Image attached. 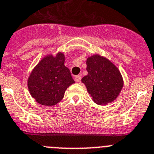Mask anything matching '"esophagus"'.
<instances>
[{
    "label": "esophagus",
    "mask_w": 154,
    "mask_h": 154,
    "mask_svg": "<svg viewBox=\"0 0 154 154\" xmlns=\"http://www.w3.org/2000/svg\"><path fill=\"white\" fill-rule=\"evenodd\" d=\"M74 80H75V81L77 83L80 82V80H81V76H80V75L76 76V77H74Z\"/></svg>",
    "instance_id": "obj_1"
}]
</instances>
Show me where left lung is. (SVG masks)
Wrapping results in <instances>:
<instances>
[{"label":"left lung","instance_id":"1","mask_svg":"<svg viewBox=\"0 0 154 154\" xmlns=\"http://www.w3.org/2000/svg\"><path fill=\"white\" fill-rule=\"evenodd\" d=\"M87 70L88 74L81 82L85 84L94 102L106 105L117 99L124 87V80L111 60L98 54H93L87 59Z\"/></svg>","mask_w":154,"mask_h":154}]
</instances>
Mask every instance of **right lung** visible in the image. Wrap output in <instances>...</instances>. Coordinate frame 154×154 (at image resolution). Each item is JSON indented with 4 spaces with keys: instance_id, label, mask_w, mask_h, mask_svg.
<instances>
[{
    "instance_id": "1",
    "label": "right lung",
    "mask_w": 154,
    "mask_h": 154,
    "mask_svg": "<svg viewBox=\"0 0 154 154\" xmlns=\"http://www.w3.org/2000/svg\"><path fill=\"white\" fill-rule=\"evenodd\" d=\"M64 61L62 52L55 55L50 54L44 57L30 73L27 80L29 92L40 104H57L63 98L67 87L75 83Z\"/></svg>"
}]
</instances>
